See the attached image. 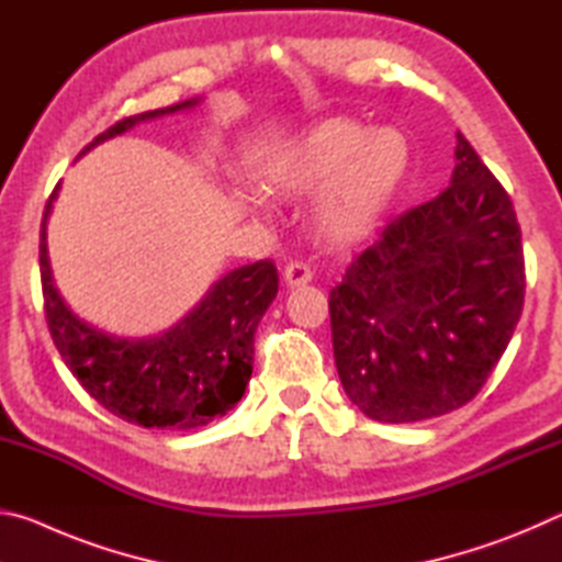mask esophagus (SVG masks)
Segmentation results:
<instances>
[{
	"label": "esophagus",
	"mask_w": 562,
	"mask_h": 562,
	"mask_svg": "<svg viewBox=\"0 0 562 562\" xmlns=\"http://www.w3.org/2000/svg\"><path fill=\"white\" fill-rule=\"evenodd\" d=\"M282 278H284V282H288V288H300V284L312 282V270H310V265H304V262H290V265H284Z\"/></svg>",
	"instance_id": "obj_1"
}]
</instances>
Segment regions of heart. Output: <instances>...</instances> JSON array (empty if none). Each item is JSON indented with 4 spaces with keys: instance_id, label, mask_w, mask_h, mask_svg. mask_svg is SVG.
<instances>
[{
    "instance_id": "1",
    "label": "heart",
    "mask_w": 562,
    "mask_h": 562,
    "mask_svg": "<svg viewBox=\"0 0 562 562\" xmlns=\"http://www.w3.org/2000/svg\"><path fill=\"white\" fill-rule=\"evenodd\" d=\"M412 144L394 126L372 128L349 119H325L284 140L262 164V183L278 195H310L319 240L347 247L367 240L412 173ZM247 205L260 201L245 198Z\"/></svg>"
}]
</instances>
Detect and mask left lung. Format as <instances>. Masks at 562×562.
I'll list each match as a JSON object with an SVG mask.
<instances>
[{"label":"left lung","instance_id":"left-lung-1","mask_svg":"<svg viewBox=\"0 0 562 562\" xmlns=\"http://www.w3.org/2000/svg\"><path fill=\"white\" fill-rule=\"evenodd\" d=\"M526 262L506 190L456 133L451 186L389 223L329 292L351 404L384 424L469 404L522 312Z\"/></svg>","mask_w":562,"mask_h":562}]
</instances>
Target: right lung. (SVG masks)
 <instances>
[{"mask_svg": "<svg viewBox=\"0 0 562 562\" xmlns=\"http://www.w3.org/2000/svg\"><path fill=\"white\" fill-rule=\"evenodd\" d=\"M198 101L121 119L93 138L81 156L140 121L193 109ZM56 190L59 186L44 207L40 270L46 325L71 374L103 408L144 429H198L231 412L250 382L255 329L278 294V268L260 260L227 272L193 312L164 335L148 339L106 335L76 317L54 284L46 221Z\"/></svg>", "mask_w": 562, "mask_h": 562, "instance_id": "add662e5", "label": "right lung"}]
</instances>
